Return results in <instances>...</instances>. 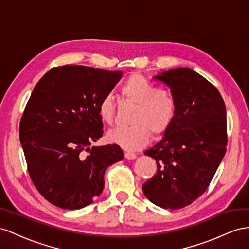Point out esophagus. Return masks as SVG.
Instances as JSON below:
<instances>
[{
  "mask_svg": "<svg viewBox=\"0 0 249 249\" xmlns=\"http://www.w3.org/2000/svg\"><path fill=\"white\" fill-rule=\"evenodd\" d=\"M125 158L127 160H134V159H137V154L133 152H125Z\"/></svg>",
  "mask_w": 249,
  "mask_h": 249,
  "instance_id": "1",
  "label": "esophagus"
}]
</instances>
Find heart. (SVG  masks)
Instances as JSON below:
<instances>
[{
    "label": "heart",
    "mask_w": 249,
    "mask_h": 249,
    "mask_svg": "<svg viewBox=\"0 0 249 249\" xmlns=\"http://www.w3.org/2000/svg\"><path fill=\"white\" fill-rule=\"evenodd\" d=\"M121 94L137 104L131 119L132 125L110 129L106 138L112 144L126 150H138L148 144L150 131L153 134L165 132L175 113V100L170 91L155 89L154 84L139 74L127 78L121 87ZM116 106L113 97L105 95L98 104V116L105 124L110 125L115 119Z\"/></svg>",
    "instance_id": "b5f03b06"
}]
</instances>
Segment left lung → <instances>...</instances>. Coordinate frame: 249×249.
Returning a JSON list of instances; mask_svg holds the SVG:
<instances>
[{
  "label": "left lung",
  "mask_w": 249,
  "mask_h": 249,
  "mask_svg": "<svg viewBox=\"0 0 249 249\" xmlns=\"http://www.w3.org/2000/svg\"><path fill=\"white\" fill-rule=\"evenodd\" d=\"M156 80L171 89L175 113L162 139L144 153L158 171L142 189L158 207H187L208 189L226 152V109L219 90L189 68L165 71Z\"/></svg>",
  "instance_id": "obj_1"
}]
</instances>
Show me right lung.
I'll return each instance as SVG.
<instances>
[{
    "label": "right lung",
    "instance_id": "right-lung-1",
    "mask_svg": "<svg viewBox=\"0 0 249 249\" xmlns=\"http://www.w3.org/2000/svg\"><path fill=\"white\" fill-rule=\"evenodd\" d=\"M122 74L67 65L51 69L35 85L19 141L35 188L56 207L90 204L102 193L105 170L124 158L116 144L89 147L103 134L98 104Z\"/></svg>",
    "mask_w": 249,
    "mask_h": 249
}]
</instances>
